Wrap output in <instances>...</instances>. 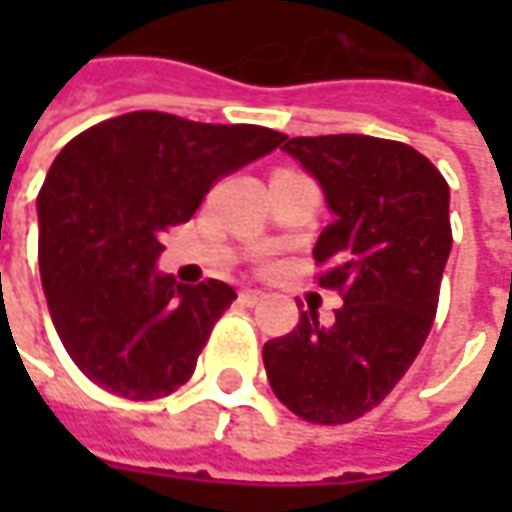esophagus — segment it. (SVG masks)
I'll list each match as a JSON object with an SVG mask.
<instances>
[{
  "instance_id": "1",
  "label": "esophagus",
  "mask_w": 512,
  "mask_h": 512,
  "mask_svg": "<svg viewBox=\"0 0 512 512\" xmlns=\"http://www.w3.org/2000/svg\"><path fill=\"white\" fill-rule=\"evenodd\" d=\"M267 293L265 290H256V287H247V290H242V302H245L247 307L259 305V302H265Z\"/></svg>"
}]
</instances>
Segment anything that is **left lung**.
I'll list each match as a JSON object with an SVG mask.
<instances>
[{"instance_id": "obj_1", "label": "left lung", "mask_w": 512, "mask_h": 512, "mask_svg": "<svg viewBox=\"0 0 512 512\" xmlns=\"http://www.w3.org/2000/svg\"><path fill=\"white\" fill-rule=\"evenodd\" d=\"M319 182L333 222L313 259L339 287L333 325L302 313L262 350L276 399L313 424H344L382 402L430 333L450 256V187L402 142L336 133L282 145Z\"/></svg>"}]
</instances>
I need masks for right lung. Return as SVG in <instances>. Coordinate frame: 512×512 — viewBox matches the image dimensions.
Here are the masks:
<instances>
[{
    "mask_svg": "<svg viewBox=\"0 0 512 512\" xmlns=\"http://www.w3.org/2000/svg\"><path fill=\"white\" fill-rule=\"evenodd\" d=\"M282 142L270 128L133 110L59 150L36 199L39 273L56 333L90 382L148 402L193 376L236 290L162 273V236L196 213L219 176Z\"/></svg>",
    "mask_w": 512,
    "mask_h": 512,
    "instance_id": "1",
    "label": "right lung"
}]
</instances>
